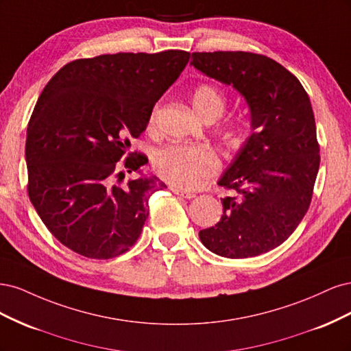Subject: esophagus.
<instances>
[{
    "label": "esophagus",
    "instance_id": "esophagus-1",
    "mask_svg": "<svg viewBox=\"0 0 351 351\" xmlns=\"http://www.w3.org/2000/svg\"><path fill=\"white\" fill-rule=\"evenodd\" d=\"M169 189H171V192L174 195H178V196H182L184 199H193V197H196V195L193 192H189V190H183V189L176 187V186H171Z\"/></svg>",
    "mask_w": 351,
    "mask_h": 351
}]
</instances>
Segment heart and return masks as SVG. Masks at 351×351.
<instances>
[{"instance_id":"obj_1","label":"heart","mask_w":351,"mask_h":351,"mask_svg":"<svg viewBox=\"0 0 351 351\" xmlns=\"http://www.w3.org/2000/svg\"><path fill=\"white\" fill-rule=\"evenodd\" d=\"M196 112L205 120L218 119L226 110V97L212 84H200L192 95ZM154 123V115L152 120ZM232 129L241 132L244 121H236ZM219 158L206 145L171 143L159 149L154 156V168L159 177L180 187L195 189L204 184L219 171Z\"/></svg>"}]
</instances>
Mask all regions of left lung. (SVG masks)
<instances>
[{"label": "left lung", "mask_w": 351, "mask_h": 351, "mask_svg": "<svg viewBox=\"0 0 351 351\" xmlns=\"http://www.w3.org/2000/svg\"><path fill=\"white\" fill-rule=\"evenodd\" d=\"M195 69L234 88L250 110L252 134L218 184V224L199 231L204 246L230 259L267 253L289 239L309 209L319 169V143L309 97L277 61L244 51L193 52Z\"/></svg>", "instance_id": "obj_1"}]
</instances>
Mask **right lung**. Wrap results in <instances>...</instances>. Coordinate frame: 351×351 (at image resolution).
<instances>
[{"mask_svg": "<svg viewBox=\"0 0 351 351\" xmlns=\"http://www.w3.org/2000/svg\"><path fill=\"white\" fill-rule=\"evenodd\" d=\"M190 52H119L74 60L42 90L27 124V193L42 222L82 256L111 259L139 239L155 176L129 180L147 164L132 152L158 99L178 79Z\"/></svg>", "mask_w": 351, "mask_h": 351, "instance_id": "1", "label": "right lung"}]
</instances>
